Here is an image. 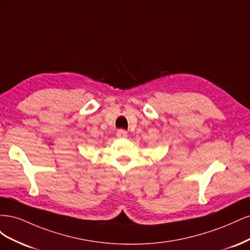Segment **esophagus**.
Returning <instances> with one entry per match:
<instances>
[{
	"label": "esophagus",
	"mask_w": 250,
	"mask_h": 250,
	"mask_svg": "<svg viewBox=\"0 0 250 250\" xmlns=\"http://www.w3.org/2000/svg\"><path fill=\"white\" fill-rule=\"evenodd\" d=\"M117 137H118L119 139H126V138L128 137V133H127V131L124 130V129H119V130L117 131Z\"/></svg>",
	"instance_id": "34e87169"
}]
</instances>
